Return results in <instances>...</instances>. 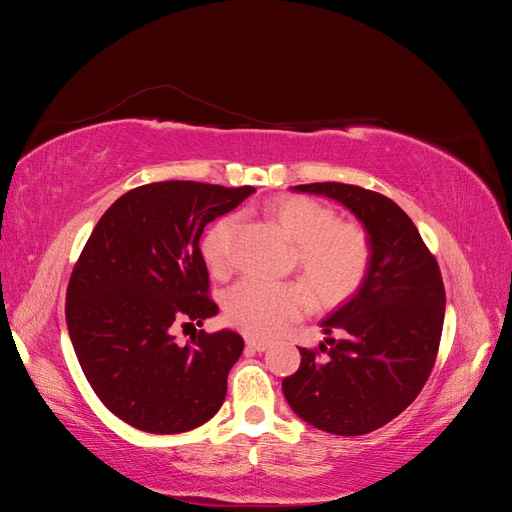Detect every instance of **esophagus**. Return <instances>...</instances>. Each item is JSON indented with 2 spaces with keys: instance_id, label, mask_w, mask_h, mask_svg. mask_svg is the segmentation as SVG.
<instances>
[{
  "instance_id": "1",
  "label": "esophagus",
  "mask_w": 512,
  "mask_h": 512,
  "mask_svg": "<svg viewBox=\"0 0 512 512\" xmlns=\"http://www.w3.org/2000/svg\"><path fill=\"white\" fill-rule=\"evenodd\" d=\"M245 346H247V350H252V352H265V350H269V344L262 342V339H247Z\"/></svg>"
}]
</instances>
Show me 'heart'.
I'll use <instances>...</instances> for the list:
<instances>
[{
	"instance_id": "obj_1",
	"label": "heart",
	"mask_w": 512,
	"mask_h": 512,
	"mask_svg": "<svg viewBox=\"0 0 512 512\" xmlns=\"http://www.w3.org/2000/svg\"><path fill=\"white\" fill-rule=\"evenodd\" d=\"M269 215L284 235L297 243V262L312 284L318 301L337 305L361 288L371 265L367 235L354 224H337L335 213L305 196H280L269 205ZM235 220L224 218L203 241V254L213 271L228 265V247ZM309 307L303 282H267L247 277L224 297L230 324L247 335L269 337Z\"/></svg>"
}]
</instances>
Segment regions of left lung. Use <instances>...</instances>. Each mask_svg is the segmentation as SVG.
Listing matches in <instances>:
<instances>
[{"instance_id": "left-lung-1", "label": "left lung", "mask_w": 512, "mask_h": 512, "mask_svg": "<svg viewBox=\"0 0 512 512\" xmlns=\"http://www.w3.org/2000/svg\"><path fill=\"white\" fill-rule=\"evenodd\" d=\"M290 190L348 209L365 230L371 265L361 288L320 322L325 354L301 348V365L284 378L282 391L312 427L363 436L404 412L431 374L446 305L442 275L391 198L335 181Z\"/></svg>"}]
</instances>
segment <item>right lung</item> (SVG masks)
<instances>
[{
  "instance_id": "1",
  "label": "right lung",
  "mask_w": 512,
  "mask_h": 512,
  "mask_svg": "<svg viewBox=\"0 0 512 512\" xmlns=\"http://www.w3.org/2000/svg\"><path fill=\"white\" fill-rule=\"evenodd\" d=\"M254 192L149 183L117 198L91 232L68 284L66 324L91 389L128 425L181 433L222 408L243 337L200 331L192 346H179L173 327L220 312L207 297L200 235Z\"/></svg>"
}]
</instances>
